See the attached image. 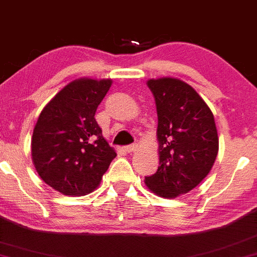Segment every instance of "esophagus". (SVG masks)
<instances>
[{
	"instance_id": "34e87169",
	"label": "esophagus",
	"mask_w": 257,
	"mask_h": 257,
	"mask_svg": "<svg viewBox=\"0 0 257 257\" xmlns=\"http://www.w3.org/2000/svg\"><path fill=\"white\" fill-rule=\"evenodd\" d=\"M137 149H138V144H132V145H128V146L124 147V150H125V151L128 152V153L134 152Z\"/></svg>"
}]
</instances>
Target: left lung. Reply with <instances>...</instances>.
Listing matches in <instances>:
<instances>
[{"label": "left lung", "mask_w": 257, "mask_h": 257, "mask_svg": "<svg viewBox=\"0 0 257 257\" xmlns=\"http://www.w3.org/2000/svg\"><path fill=\"white\" fill-rule=\"evenodd\" d=\"M147 87L157 108L159 167L145 184L159 197L175 198L199 185L214 166L219 152L214 114L181 79H149Z\"/></svg>", "instance_id": "obj_1"}]
</instances>
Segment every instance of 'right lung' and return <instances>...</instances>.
I'll list each match as a JSON object with an SVG mask.
<instances>
[{"label":"right lung","instance_id":"right-lung-1","mask_svg":"<svg viewBox=\"0 0 257 257\" xmlns=\"http://www.w3.org/2000/svg\"><path fill=\"white\" fill-rule=\"evenodd\" d=\"M111 84L112 79H75L38 117L31 139L32 162L41 179L58 192H91L117 156L94 117Z\"/></svg>","mask_w":257,"mask_h":257}]
</instances>
